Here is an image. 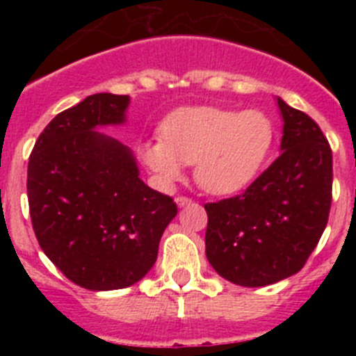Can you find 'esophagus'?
Instances as JSON below:
<instances>
[{"label":"esophagus","instance_id":"1","mask_svg":"<svg viewBox=\"0 0 356 356\" xmlns=\"http://www.w3.org/2000/svg\"><path fill=\"white\" fill-rule=\"evenodd\" d=\"M191 203H193V200H191V197H187V196H178L176 197V205L180 207H187V205H191Z\"/></svg>","mask_w":356,"mask_h":356}]
</instances>
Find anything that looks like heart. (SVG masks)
I'll use <instances>...</instances> for the list:
<instances>
[{
  "label": "heart",
  "instance_id": "obj_1",
  "mask_svg": "<svg viewBox=\"0 0 356 356\" xmlns=\"http://www.w3.org/2000/svg\"><path fill=\"white\" fill-rule=\"evenodd\" d=\"M162 139L140 146V159L160 185L184 176L187 163L207 193L229 196L253 184L271 155L276 128L260 110L188 106L172 112L160 127Z\"/></svg>",
  "mask_w": 356,
  "mask_h": 356
}]
</instances>
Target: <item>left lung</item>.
Returning a JSON list of instances; mask_svg holds the SVG:
<instances>
[{
  "instance_id": "8db88e82",
  "label": "left lung",
  "mask_w": 356,
  "mask_h": 356,
  "mask_svg": "<svg viewBox=\"0 0 356 356\" xmlns=\"http://www.w3.org/2000/svg\"><path fill=\"white\" fill-rule=\"evenodd\" d=\"M282 155L242 194L207 203V259L241 287H264L300 271L316 250L332 207V149L305 112L276 99Z\"/></svg>"
}]
</instances>
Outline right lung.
Instances as JSON below:
<instances>
[{"label":"right lung","mask_w":356,"mask_h":356,"mask_svg":"<svg viewBox=\"0 0 356 356\" xmlns=\"http://www.w3.org/2000/svg\"><path fill=\"white\" fill-rule=\"evenodd\" d=\"M130 96L99 92L56 115L28 162V203L40 248L72 284L115 291L137 284L178 213L139 178L130 147L97 131L127 122Z\"/></svg>","instance_id":"obj_1"}]
</instances>
